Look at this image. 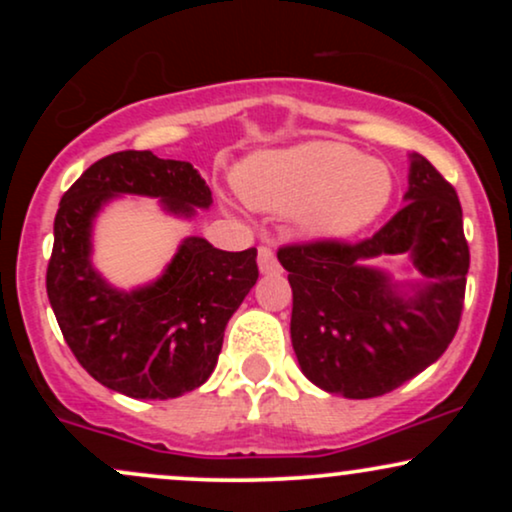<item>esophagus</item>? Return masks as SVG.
Returning a JSON list of instances; mask_svg holds the SVG:
<instances>
[{
	"instance_id": "esophagus-1",
	"label": "esophagus",
	"mask_w": 512,
	"mask_h": 512,
	"mask_svg": "<svg viewBox=\"0 0 512 512\" xmlns=\"http://www.w3.org/2000/svg\"><path fill=\"white\" fill-rule=\"evenodd\" d=\"M257 264H260V272L262 274H272L279 269V262H276L272 248H267V245H260V250H257Z\"/></svg>"
}]
</instances>
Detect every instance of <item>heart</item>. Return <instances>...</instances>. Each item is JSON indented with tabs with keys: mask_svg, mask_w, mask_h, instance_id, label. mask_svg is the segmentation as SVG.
<instances>
[{
	"mask_svg": "<svg viewBox=\"0 0 512 512\" xmlns=\"http://www.w3.org/2000/svg\"><path fill=\"white\" fill-rule=\"evenodd\" d=\"M238 190L252 207L293 214L310 238L354 236L380 219L395 192L387 163L354 146L308 142L243 163Z\"/></svg>",
	"mask_w": 512,
	"mask_h": 512,
	"instance_id": "heart-1",
	"label": "heart"
}]
</instances>
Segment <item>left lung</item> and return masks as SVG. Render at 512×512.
<instances>
[{"mask_svg": "<svg viewBox=\"0 0 512 512\" xmlns=\"http://www.w3.org/2000/svg\"><path fill=\"white\" fill-rule=\"evenodd\" d=\"M404 207L361 243L315 240L276 252L293 291L291 344L310 383L370 399L436 363L455 337L469 245L455 187L411 154ZM410 257L421 282L395 285L369 262Z\"/></svg>", "mask_w": 512, "mask_h": 512, "instance_id": "8db88e82", "label": "left lung"}]
</instances>
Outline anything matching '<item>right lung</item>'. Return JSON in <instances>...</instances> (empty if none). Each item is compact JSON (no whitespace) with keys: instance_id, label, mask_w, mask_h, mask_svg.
<instances>
[{"instance_id":"obj_1","label":"right lung","mask_w":512,"mask_h":512,"mask_svg":"<svg viewBox=\"0 0 512 512\" xmlns=\"http://www.w3.org/2000/svg\"><path fill=\"white\" fill-rule=\"evenodd\" d=\"M120 195L156 197L173 216L211 207V190L187 161L117 151L64 192L55 216L48 298L76 361L108 390L170 399L214 373L223 330L255 286L257 250L226 252L190 236L166 272L134 291L110 286L91 262L98 211Z\"/></svg>"}]
</instances>
